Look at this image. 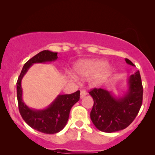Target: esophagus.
I'll list each match as a JSON object with an SVG mask.
<instances>
[{
  "instance_id": "34e87169",
  "label": "esophagus",
  "mask_w": 155,
  "mask_h": 155,
  "mask_svg": "<svg viewBox=\"0 0 155 155\" xmlns=\"http://www.w3.org/2000/svg\"><path fill=\"white\" fill-rule=\"evenodd\" d=\"M87 94V93L85 90H82L80 91V98H83L84 97L86 96Z\"/></svg>"
}]
</instances>
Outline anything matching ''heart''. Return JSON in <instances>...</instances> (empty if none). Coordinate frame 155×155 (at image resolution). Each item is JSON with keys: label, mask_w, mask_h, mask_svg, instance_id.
I'll use <instances>...</instances> for the list:
<instances>
[{"label": "heart", "mask_w": 155, "mask_h": 155, "mask_svg": "<svg viewBox=\"0 0 155 155\" xmlns=\"http://www.w3.org/2000/svg\"><path fill=\"white\" fill-rule=\"evenodd\" d=\"M107 65V62L103 60H84L80 61L75 65V71L78 75L84 77L96 75L100 71H102L101 77L106 78L111 73V69L109 68H105Z\"/></svg>", "instance_id": "heart-1"}]
</instances>
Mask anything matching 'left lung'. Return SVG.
Masks as SVG:
<instances>
[{
    "instance_id": "left-lung-1",
    "label": "left lung",
    "mask_w": 155,
    "mask_h": 155,
    "mask_svg": "<svg viewBox=\"0 0 155 155\" xmlns=\"http://www.w3.org/2000/svg\"><path fill=\"white\" fill-rule=\"evenodd\" d=\"M129 65L134 64L128 58ZM94 100L90 112L95 127L105 133H112L127 128L136 117L143 103V87L140 71L128 79V91L122 97H114L111 92L101 88L89 92Z\"/></svg>"
}]
</instances>
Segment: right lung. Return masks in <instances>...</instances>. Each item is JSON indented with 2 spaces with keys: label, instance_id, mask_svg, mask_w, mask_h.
<instances>
[{
  "label": "right lung",
  "instance_id": "right-lung-1",
  "mask_svg": "<svg viewBox=\"0 0 155 155\" xmlns=\"http://www.w3.org/2000/svg\"><path fill=\"white\" fill-rule=\"evenodd\" d=\"M57 53L44 50L35 55L25 63L17 82V97L20 115L31 128L46 134H54L63 130L69 118L71 108L80 99V91L71 94L58 95L45 109H30L22 101L21 81L31 65L34 63L56 61Z\"/></svg>",
  "mask_w": 155,
  "mask_h": 155
}]
</instances>
